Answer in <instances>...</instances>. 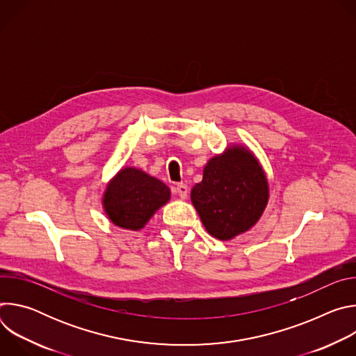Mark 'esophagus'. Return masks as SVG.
<instances>
[{"mask_svg":"<svg viewBox=\"0 0 356 356\" xmlns=\"http://www.w3.org/2000/svg\"><path fill=\"white\" fill-rule=\"evenodd\" d=\"M176 193L179 194V197H180L181 200L187 198V194H188V187H187V184H184V183L177 184V186H176Z\"/></svg>","mask_w":356,"mask_h":356,"instance_id":"obj_1","label":"esophagus"}]
</instances>
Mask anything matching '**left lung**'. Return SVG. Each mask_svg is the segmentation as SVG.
Returning a JSON list of instances; mask_svg holds the SVG:
<instances>
[{
    "label": "left lung",
    "instance_id": "obj_1",
    "mask_svg": "<svg viewBox=\"0 0 356 356\" xmlns=\"http://www.w3.org/2000/svg\"><path fill=\"white\" fill-rule=\"evenodd\" d=\"M190 198L207 232L229 241L261 220L269 201V181L253 152L231 143L207 162Z\"/></svg>",
    "mask_w": 356,
    "mask_h": 356
}]
</instances>
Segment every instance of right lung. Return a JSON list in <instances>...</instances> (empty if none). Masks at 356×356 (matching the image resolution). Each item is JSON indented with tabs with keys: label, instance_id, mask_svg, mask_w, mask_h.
I'll return each instance as SVG.
<instances>
[{
	"label": "right lung",
	"instance_id": "right-lung-1",
	"mask_svg": "<svg viewBox=\"0 0 356 356\" xmlns=\"http://www.w3.org/2000/svg\"><path fill=\"white\" fill-rule=\"evenodd\" d=\"M169 200L170 188L163 181L138 168L125 166L107 183L101 202L114 225L139 231Z\"/></svg>",
	"mask_w": 356,
	"mask_h": 356
}]
</instances>
